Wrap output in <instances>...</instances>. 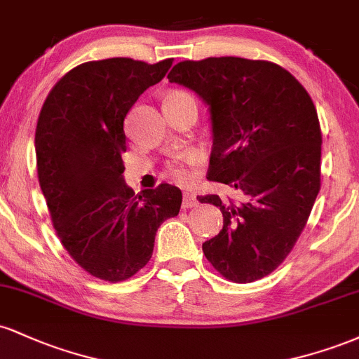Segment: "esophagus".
Returning a JSON list of instances; mask_svg holds the SVG:
<instances>
[{
  "label": "esophagus",
  "instance_id": "obj_1",
  "mask_svg": "<svg viewBox=\"0 0 359 359\" xmlns=\"http://www.w3.org/2000/svg\"><path fill=\"white\" fill-rule=\"evenodd\" d=\"M199 205V201H197V196L194 191H185L184 192V203L182 208L189 209V208H197Z\"/></svg>",
  "mask_w": 359,
  "mask_h": 359
}]
</instances>
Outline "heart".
I'll return each instance as SVG.
<instances>
[{"mask_svg": "<svg viewBox=\"0 0 359 359\" xmlns=\"http://www.w3.org/2000/svg\"><path fill=\"white\" fill-rule=\"evenodd\" d=\"M187 94L189 93H185V90H172V93L168 94L165 100H174V97L187 96ZM197 158H199V156H197V154H194V151L184 155V162L185 163H191V165H192V163L197 162ZM170 174L174 175L177 180H180V182H185V180L191 179V174H189V172H187V168H184V167H180V165L170 167Z\"/></svg>", "mask_w": 359, "mask_h": 359, "instance_id": "1", "label": "heart"}]
</instances>
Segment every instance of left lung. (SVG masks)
Wrapping results in <instances>:
<instances>
[{
    "label": "left lung",
    "instance_id": "left-lung-1",
    "mask_svg": "<svg viewBox=\"0 0 359 359\" xmlns=\"http://www.w3.org/2000/svg\"><path fill=\"white\" fill-rule=\"evenodd\" d=\"M211 108L208 179L233 196L197 197L222 212V229L203 245L226 280L250 283L277 270L306 228L320 189L319 118L290 72L269 60H184L167 76Z\"/></svg>",
    "mask_w": 359,
    "mask_h": 359
}]
</instances>
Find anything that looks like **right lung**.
Segmentation results:
<instances>
[{
    "mask_svg": "<svg viewBox=\"0 0 359 359\" xmlns=\"http://www.w3.org/2000/svg\"><path fill=\"white\" fill-rule=\"evenodd\" d=\"M172 59L84 62L57 81L35 130L36 174L57 236L82 270L123 282L150 262L156 229L180 211L182 192L160 184L135 194L123 180V123Z\"/></svg>",
    "mask_w": 359,
    "mask_h": 359,
    "instance_id": "1",
    "label": "right lung"
}]
</instances>
